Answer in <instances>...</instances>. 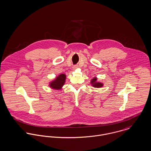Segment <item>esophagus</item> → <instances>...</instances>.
I'll use <instances>...</instances> for the list:
<instances>
[{
	"mask_svg": "<svg viewBox=\"0 0 151 151\" xmlns=\"http://www.w3.org/2000/svg\"><path fill=\"white\" fill-rule=\"evenodd\" d=\"M77 67H78V66H77V65H75V66H73V69H76V68H77Z\"/></svg>",
	"mask_w": 151,
	"mask_h": 151,
	"instance_id": "1",
	"label": "esophagus"
}]
</instances>
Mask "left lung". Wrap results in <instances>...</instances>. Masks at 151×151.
<instances>
[{
  "label": "left lung",
  "instance_id": "8db88e82",
  "mask_svg": "<svg viewBox=\"0 0 151 151\" xmlns=\"http://www.w3.org/2000/svg\"><path fill=\"white\" fill-rule=\"evenodd\" d=\"M96 80H97V78H94L91 81V83H92V85L94 86V87H96V88H100V87H101L103 86V84L100 83V82H96Z\"/></svg>",
  "mask_w": 151,
  "mask_h": 151
}]
</instances>
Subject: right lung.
Wrapping results in <instances>:
<instances>
[{
  "label": "right lung",
  "instance_id": "right-lung-1",
  "mask_svg": "<svg viewBox=\"0 0 151 151\" xmlns=\"http://www.w3.org/2000/svg\"><path fill=\"white\" fill-rule=\"evenodd\" d=\"M65 79H66L65 74H62L60 76H59V77H58L56 78V79L55 80V81H52L50 83V86L52 88L59 89L65 83Z\"/></svg>",
  "mask_w": 151,
  "mask_h": 151
}]
</instances>
